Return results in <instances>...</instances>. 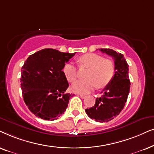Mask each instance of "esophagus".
Instances as JSON below:
<instances>
[{"instance_id":"obj_1","label":"esophagus","mask_w":154,"mask_h":154,"mask_svg":"<svg viewBox=\"0 0 154 154\" xmlns=\"http://www.w3.org/2000/svg\"><path fill=\"white\" fill-rule=\"evenodd\" d=\"M77 95L80 96L82 98H86V95H84V94H77Z\"/></svg>"}]
</instances>
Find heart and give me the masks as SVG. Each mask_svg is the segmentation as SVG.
<instances>
[{
  "label": "heart",
  "mask_w": 154,
  "mask_h": 154,
  "mask_svg": "<svg viewBox=\"0 0 154 154\" xmlns=\"http://www.w3.org/2000/svg\"><path fill=\"white\" fill-rule=\"evenodd\" d=\"M80 67L89 68L86 75L87 79L78 80L72 84L71 90L75 93L88 94L95 89L103 88L110 84L115 75V65L112 61L105 59L96 53H87L79 58ZM63 72L70 82L78 77V70L72 63H67L64 66Z\"/></svg>",
  "instance_id": "1"
}]
</instances>
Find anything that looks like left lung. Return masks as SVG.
<instances>
[{
    "instance_id": "obj_1",
    "label": "left lung",
    "mask_w": 154,
    "mask_h": 154,
    "mask_svg": "<svg viewBox=\"0 0 154 154\" xmlns=\"http://www.w3.org/2000/svg\"><path fill=\"white\" fill-rule=\"evenodd\" d=\"M101 52L112 57L115 64V75L112 81L104 88L101 97L96 99L93 107L87 108L86 113L96 122H106L118 116L123 109L130 88L129 65L123 54L112 49L100 48Z\"/></svg>"
}]
</instances>
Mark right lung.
Here are the masks:
<instances>
[{
	"label": "right lung",
	"instance_id": "obj_1",
	"mask_svg": "<svg viewBox=\"0 0 154 154\" xmlns=\"http://www.w3.org/2000/svg\"><path fill=\"white\" fill-rule=\"evenodd\" d=\"M75 53L44 48L28 57L20 78L24 101L29 110L44 120H57L64 113L72 94L63 72L65 63Z\"/></svg>",
	"mask_w": 154,
	"mask_h": 154
}]
</instances>
